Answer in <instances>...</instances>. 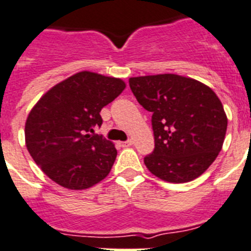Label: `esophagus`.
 <instances>
[{"mask_svg": "<svg viewBox=\"0 0 251 251\" xmlns=\"http://www.w3.org/2000/svg\"><path fill=\"white\" fill-rule=\"evenodd\" d=\"M121 147H124V148H126V147H130L132 144V140L131 139H127L125 140V142H121Z\"/></svg>", "mask_w": 251, "mask_h": 251, "instance_id": "esophagus-1", "label": "esophagus"}]
</instances>
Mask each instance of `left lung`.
I'll return each mask as SVG.
<instances>
[{"label": "left lung", "instance_id": "obj_1", "mask_svg": "<svg viewBox=\"0 0 251 251\" xmlns=\"http://www.w3.org/2000/svg\"><path fill=\"white\" fill-rule=\"evenodd\" d=\"M130 89L152 112L154 150L144 157L151 173L170 183L202 174L221 152L227 116L217 94L196 79L178 75L132 77Z\"/></svg>", "mask_w": 251, "mask_h": 251}]
</instances>
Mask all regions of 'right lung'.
<instances>
[{
	"label": "right lung",
	"instance_id": "obj_1",
	"mask_svg": "<svg viewBox=\"0 0 251 251\" xmlns=\"http://www.w3.org/2000/svg\"><path fill=\"white\" fill-rule=\"evenodd\" d=\"M124 89L122 79L85 71L55 85L34 105L25 122V144L51 180L69 189H85L109 174L117 151L91 132L103 124L101 108Z\"/></svg>",
	"mask_w": 251,
	"mask_h": 251
}]
</instances>
